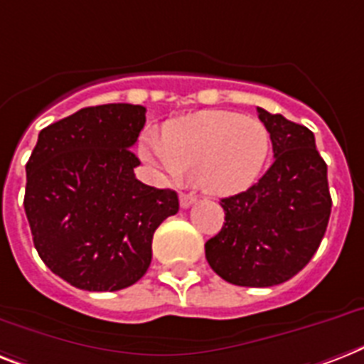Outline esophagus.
Here are the masks:
<instances>
[{
    "mask_svg": "<svg viewBox=\"0 0 364 364\" xmlns=\"http://www.w3.org/2000/svg\"><path fill=\"white\" fill-rule=\"evenodd\" d=\"M194 202H196V196H194V194H187V192H183L181 196H179V205H181L183 209L191 208Z\"/></svg>",
    "mask_w": 364,
    "mask_h": 364,
    "instance_id": "1",
    "label": "esophagus"
}]
</instances>
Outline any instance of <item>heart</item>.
Wrapping results in <instances>:
<instances>
[{"instance_id":"1","label":"heart","mask_w":364,"mask_h":364,"mask_svg":"<svg viewBox=\"0 0 364 364\" xmlns=\"http://www.w3.org/2000/svg\"><path fill=\"white\" fill-rule=\"evenodd\" d=\"M271 136L262 121L203 110L170 121L162 138L146 132L140 155L172 179L196 176L203 191L226 196L249 188L264 170Z\"/></svg>"}]
</instances>
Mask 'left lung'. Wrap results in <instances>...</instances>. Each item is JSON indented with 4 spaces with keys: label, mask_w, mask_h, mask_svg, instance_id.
<instances>
[{
    "label": "left lung",
    "mask_w": 364,
    "mask_h": 364,
    "mask_svg": "<svg viewBox=\"0 0 364 364\" xmlns=\"http://www.w3.org/2000/svg\"><path fill=\"white\" fill-rule=\"evenodd\" d=\"M273 141L274 162L256 185L223 198V230L205 258L230 284L267 288L299 273L326 235L331 215L327 164L312 131L258 108Z\"/></svg>",
    "instance_id": "left-lung-1"
}]
</instances>
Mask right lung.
I'll return each mask as SVG.
<instances>
[{
    "label": "right lung",
    "mask_w": 364,
    "mask_h": 364,
    "mask_svg": "<svg viewBox=\"0 0 364 364\" xmlns=\"http://www.w3.org/2000/svg\"><path fill=\"white\" fill-rule=\"evenodd\" d=\"M146 125L140 105H102L38 132L26 164L23 209L52 273L87 291H117L146 274L151 241L179 211L177 192L144 185L131 151Z\"/></svg>",
    "instance_id": "obj_1"
}]
</instances>
